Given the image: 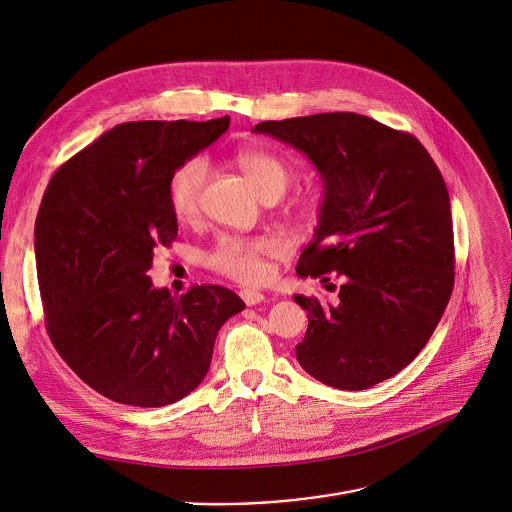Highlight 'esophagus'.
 Listing matches in <instances>:
<instances>
[{
    "label": "esophagus",
    "instance_id": "1",
    "mask_svg": "<svg viewBox=\"0 0 512 512\" xmlns=\"http://www.w3.org/2000/svg\"><path fill=\"white\" fill-rule=\"evenodd\" d=\"M241 298L247 306H255V304H261L265 302V296L259 292V290H253V288H245L241 290Z\"/></svg>",
    "mask_w": 512,
    "mask_h": 512
}]
</instances>
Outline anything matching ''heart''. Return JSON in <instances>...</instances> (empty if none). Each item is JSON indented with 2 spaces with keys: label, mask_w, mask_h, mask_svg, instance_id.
<instances>
[{
  "label": "heart",
  "mask_w": 512,
  "mask_h": 512,
  "mask_svg": "<svg viewBox=\"0 0 512 512\" xmlns=\"http://www.w3.org/2000/svg\"><path fill=\"white\" fill-rule=\"evenodd\" d=\"M239 165L257 188L259 196H284L288 185L294 179L292 167L271 153L265 151H243ZM210 175V165L204 157L190 159L183 163L171 177L169 200L173 214L179 222H192L200 216L204 190ZM269 241H245L237 237H220L206 255V265L230 280L237 282H259L265 275L263 255L273 253Z\"/></svg>",
  "instance_id": "b5f03b06"
}]
</instances>
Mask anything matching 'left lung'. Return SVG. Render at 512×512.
Returning a JSON list of instances; mask_svg holds the SVG:
<instances>
[{
    "instance_id": "obj_1",
    "label": "left lung",
    "mask_w": 512,
    "mask_h": 512,
    "mask_svg": "<svg viewBox=\"0 0 512 512\" xmlns=\"http://www.w3.org/2000/svg\"><path fill=\"white\" fill-rule=\"evenodd\" d=\"M253 132L304 153L322 179L318 226L296 273L343 277L337 304L294 296L308 316L298 363L339 390L396 376L431 339L453 290L441 171L412 134L355 112L267 120Z\"/></svg>"
}]
</instances>
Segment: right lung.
<instances>
[{
  "label": "right lung",
  "instance_id": "1",
  "mask_svg": "<svg viewBox=\"0 0 512 512\" xmlns=\"http://www.w3.org/2000/svg\"><path fill=\"white\" fill-rule=\"evenodd\" d=\"M208 122H124L59 167L34 224L46 331L75 374L128 406H167L200 386L222 324L245 302L220 286L183 296L147 271L177 237L173 173L228 130Z\"/></svg>",
  "mask_w": 512,
  "mask_h": 512
}]
</instances>
